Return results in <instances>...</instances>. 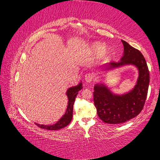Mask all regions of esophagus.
Listing matches in <instances>:
<instances>
[{
    "instance_id": "1",
    "label": "esophagus",
    "mask_w": 160,
    "mask_h": 160,
    "mask_svg": "<svg viewBox=\"0 0 160 160\" xmlns=\"http://www.w3.org/2000/svg\"><path fill=\"white\" fill-rule=\"evenodd\" d=\"M85 80L86 81V82L90 83L92 81V75L91 73L86 74L85 76Z\"/></svg>"
}]
</instances>
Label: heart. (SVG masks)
<instances>
[{
	"label": "heart",
	"mask_w": 160,
	"mask_h": 160,
	"mask_svg": "<svg viewBox=\"0 0 160 160\" xmlns=\"http://www.w3.org/2000/svg\"><path fill=\"white\" fill-rule=\"evenodd\" d=\"M90 51L94 54H98L99 53L102 57H106L109 54V50L108 48H104V44L99 42H94L90 47Z\"/></svg>",
	"instance_id": "obj_1"
}]
</instances>
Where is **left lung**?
<instances>
[{
  "instance_id": "obj_1",
  "label": "left lung",
  "mask_w": 160,
  "mask_h": 160,
  "mask_svg": "<svg viewBox=\"0 0 160 160\" xmlns=\"http://www.w3.org/2000/svg\"><path fill=\"white\" fill-rule=\"evenodd\" d=\"M124 52L118 62H112L105 66V70H111L126 65H133L138 70L136 85L128 92L116 94L104 84L94 87V103L97 115L104 123L119 124L125 123L139 114L142 110L148 95L150 73L147 63L140 51L121 40Z\"/></svg>"
}]
</instances>
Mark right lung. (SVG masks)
Returning <instances> with one entry per match:
<instances>
[{"label":"right lung","mask_w":160,"mask_h":160,"mask_svg":"<svg viewBox=\"0 0 160 160\" xmlns=\"http://www.w3.org/2000/svg\"><path fill=\"white\" fill-rule=\"evenodd\" d=\"M82 89V82L78 84L77 86L72 87L70 88L68 90H67V97L68 99V107L66 112L65 114L62 116L57 123H56L53 125H41L39 123H35L36 125L41 128H44L46 130H50V131H55V130H59L61 128H63L64 127L67 126L72 121V111H73V104L75 102V97H76L77 94H78V92Z\"/></svg>","instance_id":"add662e5"}]
</instances>
